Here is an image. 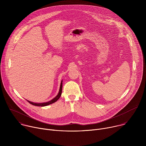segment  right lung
<instances>
[{"label": "right lung", "mask_w": 146, "mask_h": 146, "mask_svg": "<svg viewBox=\"0 0 146 146\" xmlns=\"http://www.w3.org/2000/svg\"><path fill=\"white\" fill-rule=\"evenodd\" d=\"M62 81L61 82H60V88H59V92H58V95H57L54 99H52V100H51L50 101L47 102H44V103H34V102H31V101H29V100H27L29 103H31V105H34V106H41V107L48 106V105H51V104H52V103H53L56 102V101L59 99V98L60 97L61 94H62Z\"/></svg>", "instance_id": "obj_1"}]
</instances>
